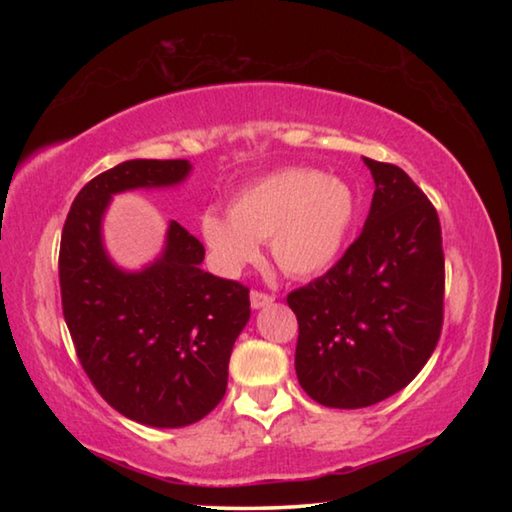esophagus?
Returning a JSON list of instances; mask_svg holds the SVG:
<instances>
[{
    "label": "esophagus",
    "mask_w": 512,
    "mask_h": 512,
    "mask_svg": "<svg viewBox=\"0 0 512 512\" xmlns=\"http://www.w3.org/2000/svg\"><path fill=\"white\" fill-rule=\"evenodd\" d=\"M273 300H275L273 296H268V293H262V291H253V293H250V307H253V309L268 307Z\"/></svg>",
    "instance_id": "34e87169"
}]
</instances>
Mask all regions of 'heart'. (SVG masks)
<instances>
[{
	"label": "heart",
	"instance_id": "b5f03b06",
	"mask_svg": "<svg viewBox=\"0 0 512 512\" xmlns=\"http://www.w3.org/2000/svg\"><path fill=\"white\" fill-rule=\"evenodd\" d=\"M230 214L207 207L198 219L212 264L237 275L259 259L268 239L275 264L287 275L327 271L348 241L357 219V196L341 178L316 169H280L230 198Z\"/></svg>",
	"mask_w": 512,
	"mask_h": 512
}]
</instances>
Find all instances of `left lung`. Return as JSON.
Returning a JSON list of instances; mask_svg holds the SVG:
<instances>
[{
    "label": "left lung",
    "instance_id": "1",
    "mask_svg": "<svg viewBox=\"0 0 512 512\" xmlns=\"http://www.w3.org/2000/svg\"><path fill=\"white\" fill-rule=\"evenodd\" d=\"M363 164L375 194L361 235L323 277L287 298L300 329L298 381L329 409H363L402 391L443 327L438 214L400 167Z\"/></svg>",
    "mask_w": 512,
    "mask_h": 512
}]
</instances>
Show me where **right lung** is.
<instances>
[{"mask_svg": "<svg viewBox=\"0 0 512 512\" xmlns=\"http://www.w3.org/2000/svg\"><path fill=\"white\" fill-rule=\"evenodd\" d=\"M189 173V160L121 162L81 189L60 237L63 314L83 370L112 409L158 429L194 424L223 400L248 289L203 271V244L176 221L162 253L126 271L103 244V216L115 194L176 187Z\"/></svg>", "mask_w": 512, "mask_h": 512, "instance_id": "add662e5", "label": "right lung"}]
</instances>
